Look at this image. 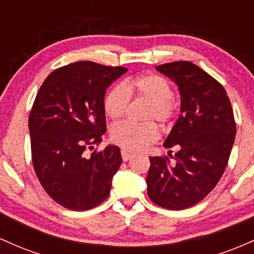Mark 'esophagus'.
Returning a JSON list of instances; mask_svg holds the SVG:
<instances>
[{
  "instance_id": "34e87169",
  "label": "esophagus",
  "mask_w": 254,
  "mask_h": 254,
  "mask_svg": "<svg viewBox=\"0 0 254 254\" xmlns=\"http://www.w3.org/2000/svg\"><path fill=\"white\" fill-rule=\"evenodd\" d=\"M122 159H123V161H129L131 157L133 156V153H131L129 150H125V149H122Z\"/></svg>"
}]
</instances>
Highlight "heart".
Wrapping results in <instances>:
<instances>
[{"label":"heart","mask_w":254,"mask_h":254,"mask_svg":"<svg viewBox=\"0 0 254 254\" xmlns=\"http://www.w3.org/2000/svg\"><path fill=\"white\" fill-rule=\"evenodd\" d=\"M173 88L167 78L147 74L127 78L115 84L104 98V111L112 121H118L127 112L131 98L143 99L150 103L144 113V121L159 122L168 127L178 113V104L172 99ZM159 129L153 122L132 123L123 122L111 129V141L125 150H141L159 138Z\"/></svg>","instance_id":"heart-1"}]
</instances>
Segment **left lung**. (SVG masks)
I'll return each mask as SVG.
<instances>
[{
  "instance_id": "1",
  "label": "left lung",
  "mask_w": 254,
  "mask_h": 254,
  "mask_svg": "<svg viewBox=\"0 0 254 254\" xmlns=\"http://www.w3.org/2000/svg\"><path fill=\"white\" fill-rule=\"evenodd\" d=\"M156 70L177 83L182 113L164 143L177 148L174 156L149 157L148 196L161 208L183 210L199 203L220 182L237 124L222 84L196 64L180 61Z\"/></svg>"
}]
</instances>
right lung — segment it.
<instances>
[{"label":"right lung","instance_id":"obj_1","mask_svg":"<svg viewBox=\"0 0 254 254\" xmlns=\"http://www.w3.org/2000/svg\"><path fill=\"white\" fill-rule=\"evenodd\" d=\"M127 71L88 61L68 64L45 78L34 99L32 164L46 193L64 208L88 210L109 197L121 149L110 144L89 156L86 150L103 141L106 88Z\"/></svg>","mask_w":254,"mask_h":254}]
</instances>
